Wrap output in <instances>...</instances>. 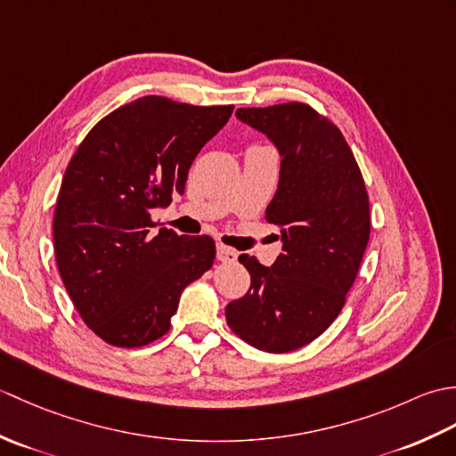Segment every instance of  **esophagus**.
Masks as SVG:
<instances>
[{
	"instance_id": "esophagus-1",
	"label": "esophagus",
	"mask_w": 456,
	"mask_h": 456,
	"mask_svg": "<svg viewBox=\"0 0 456 456\" xmlns=\"http://www.w3.org/2000/svg\"><path fill=\"white\" fill-rule=\"evenodd\" d=\"M217 260L219 263H229V265L237 263V253L225 245H217Z\"/></svg>"
}]
</instances>
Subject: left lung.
<instances>
[{
	"label": "left lung",
	"instance_id": "8db88e82",
	"mask_svg": "<svg viewBox=\"0 0 456 456\" xmlns=\"http://www.w3.org/2000/svg\"><path fill=\"white\" fill-rule=\"evenodd\" d=\"M237 119L273 141L280 180L266 221L280 227L273 266L239 256L248 292L225 307L227 325L266 353L312 343L345 305L370 237L362 174L335 125L305 103L240 108Z\"/></svg>",
	"mask_w": 456,
	"mask_h": 456
}]
</instances>
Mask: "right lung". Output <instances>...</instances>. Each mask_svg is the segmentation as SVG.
<instances>
[{
  "label": "right lung",
  "instance_id": "add662e5",
  "mask_svg": "<svg viewBox=\"0 0 456 456\" xmlns=\"http://www.w3.org/2000/svg\"><path fill=\"white\" fill-rule=\"evenodd\" d=\"M233 105L144 95L86 134L54 209V255L84 323L115 346H142L170 329L180 294L213 266L216 243L154 231L151 211L183 193L203 144Z\"/></svg>",
  "mask_w": 456,
  "mask_h": 456
}]
</instances>
